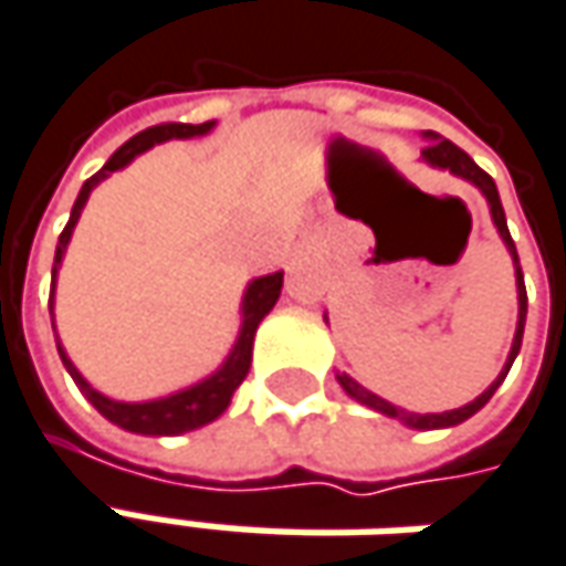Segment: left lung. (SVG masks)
Returning <instances> with one entry per match:
<instances>
[{
    "label": "left lung",
    "instance_id": "8db88e82",
    "mask_svg": "<svg viewBox=\"0 0 566 566\" xmlns=\"http://www.w3.org/2000/svg\"><path fill=\"white\" fill-rule=\"evenodd\" d=\"M429 137V144L422 147V159L426 163H432V166L448 168V171H454L460 178H467V181H473V185L485 193V200L492 206V219H495L497 231H501V238H504V244L511 247V253H514V263H516V297H520V322H516V335H514V347H511V357H507V366H504V373L492 381V388L489 391H482L473 403H467V407H460V410H448V413H407V410H400L395 403H388V400L376 398L373 391H366L363 385L350 379V376H338L342 381V388L350 395V398H357L366 407H373V410H379L385 417H395L400 422H407V426H413V429H441V426H458L463 419H470L476 410H482L489 398L497 391V385L504 381L507 376V369H511V363H514L516 350H520V344H523V325H526V284H523V269H520V256H516V247L514 238H511V231H507V219H504V206H501V197H497V187L492 181V175L489 171H482V168L458 147V144H451V140H441L439 134H426Z\"/></svg>",
    "mask_w": 566,
    "mask_h": 566
}]
</instances>
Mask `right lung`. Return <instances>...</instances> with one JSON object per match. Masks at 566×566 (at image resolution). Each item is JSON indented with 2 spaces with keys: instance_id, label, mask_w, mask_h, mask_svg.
Here are the masks:
<instances>
[{
  "instance_id": "add662e5",
  "label": "right lung",
  "mask_w": 566,
  "mask_h": 566,
  "mask_svg": "<svg viewBox=\"0 0 566 566\" xmlns=\"http://www.w3.org/2000/svg\"><path fill=\"white\" fill-rule=\"evenodd\" d=\"M212 127V122H203V125H185V122H166V125L147 127L140 130L137 137H130L125 147L118 149L106 166L99 168L93 178L84 181L77 200H74V209H71V219L65 224V231L59 234V247H55V263H52V287H55V272H59V263H62V253L69 247L71 231L77 224V216L87 203L90 190L99 185L106 178L108 171H118L122 166H127L137 153H144L153 144L159 140H168V137H197V134H206ZM284 272H275V275H265V279H256V282L247 287L244 297V328H241V338L234 344L231 357L224 360V366L212 376V379L200 381L187 391H178L171 398L163 400H147V403H122V400H112L99 391H93L87 381L81 379V373L74 369V363L65 357L62 344H59V357L65 363V369L71 373V379L77 381V388L87 395V400L115 426H122L127 432H140V436H181V432H190V429H200L206 422H212L216 417H222L224 407L231 403L238 385L247 379L250 373V360H253V335H256V325L263 322V316L275 306L279 294H282ZM50 310H52V294H50Z\"/></svg>"
}]
</instances>
